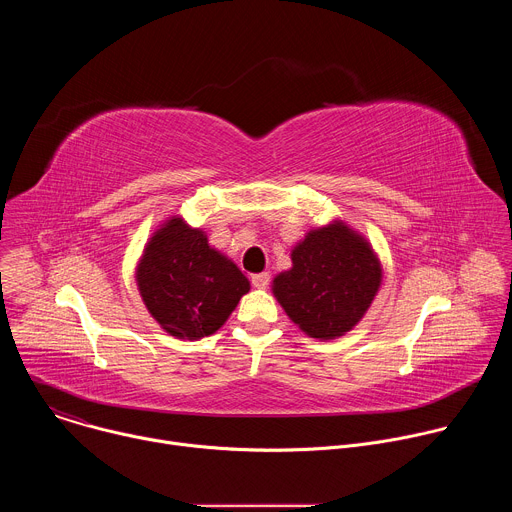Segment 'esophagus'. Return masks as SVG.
I'll return each instance as SVG.
<instances>
[{
    "mask_svg": "<svg viewBox=\"0 0 512 512\" xmlns=\"http://www.w3.org/2000/svg\"><path fill=\"white\" fill-rule=\"evenodd\" d=\"M251 283L257 287V289H265L269 285V273L263 271V273H255L251 275Z\"/></svg>",
    "mask_w": 512,
    "mask_h": 512,
    "instance_id": "34e87169",
    "label": "esophagus"
}]
</instances>
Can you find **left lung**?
<instances>
[{"label":"left lung","instance_id":"obj_1","mask_svg":"<svg viewBox=\"0 0 512 512\" xmlns=\"http://www.w3.org/2000/svg\"><path fill=\"white\" fill-rule=\"evenodd\" d=\"M289 257L291 267L273 277L271 291L289 320L316 340L350 332L383 283L371 241L340 218L310 229Z\"/></svg>","mask_w":512,"mask_h":512}]
</instances>
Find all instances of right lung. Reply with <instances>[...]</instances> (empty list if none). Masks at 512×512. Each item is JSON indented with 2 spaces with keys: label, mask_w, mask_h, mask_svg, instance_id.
Masks as SVG:
<instances>
[{
  "label": "right lung",
  "mask_w": 512,
  "mask_h": 512,
  "mask_svg": "<svg viewBox=\"0 0 512 512\" xmlns=\"http://www.w3.org/2000/svg\"><path fill=\"white\" fill-rule=\"evenodd\" d=\"M135 283L152 318L180 340L214 334L251 289L235 261L180 214L168 216L145 243Z\"/></svg>",
  "instance_id": "1"
}]
</instances>
